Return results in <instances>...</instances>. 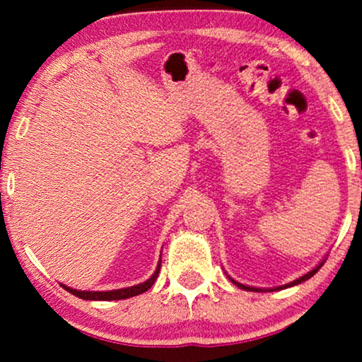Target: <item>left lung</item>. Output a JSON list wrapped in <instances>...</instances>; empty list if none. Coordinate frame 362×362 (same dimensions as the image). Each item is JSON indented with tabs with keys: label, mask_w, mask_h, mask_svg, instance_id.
I'll return each instance as SVG.
<instances>
[{
	"label": "left lung",
	"mask_w": 362,
	"mask_h": 362,
	"mask_svg": "<svg viewBox=\"0 0 362 362\" xmlns=\"http://www.w3.org/2000/svg\"><path fill=\"white\" fill-rule=\"evenodd\" d=\"M322 263H324V262H320V263H319V265H317V267H315V269H314V270H310V272H309V274L302 275V276H300V279L293 280V282H290V284H287V285H282V287H276V288H269V290H280V288H287V287H293V285H297V284H302V282H305V280H309V279H310V276H314L315 274H317V272H319V269H320V267H322ZM230 280H231V282H233L235 285H238V287H240V288H243V290H250V292H252V290H253V292H258V290H262V288H255V287H248V285L238 284V282H235V280H233V279H230Z\"/></svg>",
	"instance_id": "1"
}]
</instances>
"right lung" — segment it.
I'll list each match as a JSON object with an SVG mask.
<instances>
[{
  "instance_id": "1",
  "label": "right lung",
  "mask_w": 362,
  "mask_h": 362,
  "mask_svg": "<svg viewBox=\"0 0 362 362\" xmlns=\"http://www.w3.org/2000/svg\"><path fill=\"white\" fill-rule=\"evenodd\" d=\"M159 270H160V260L158 263V269H156V272L151 279H147L146 282L137 284V285H134V287H127V288L107 290V292H87V290L70 288V287H66V285H62V287H64L66 292L74 293L75 297L86 298V300H122V298L139 296V293L146 292V290H149L151 287H153V284L156 282V279H158V275H159Z\"/></svg>"
}]
</instances>
